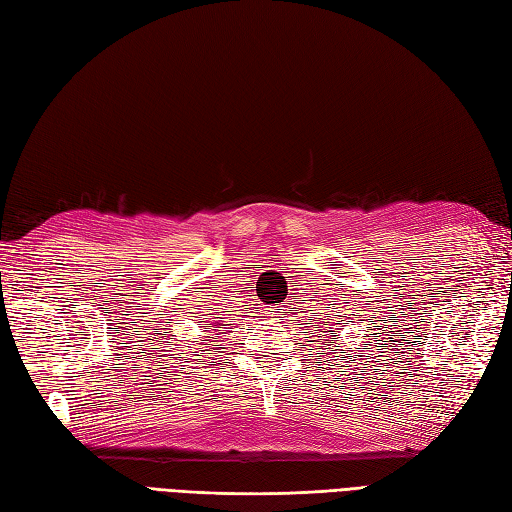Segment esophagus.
Here are the masks:
<instances>
[{
	"mask_svg": "<svg viewBox=\"0 0 512 512\" xmlns=\"http://www.w3.org/2000/svg\"><path fill=\"white\" fill-rule=\"evenodd\" d=\"M268 314H270V317H277V314H279V308H275V306H270V308H268Z\"/></svg>",
	"mask_w": 512,
	"mask_h": 512,
	"instance_id": "esophagus-1",
	"label": "esophagus"
}]
</instances>
